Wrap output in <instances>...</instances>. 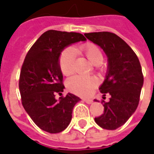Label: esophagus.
I'll return each mask as SVG.
<instances>
[{
	"label": "esophagus",
	"instance_id": "34e87169",
	"mask_svg": "<svg viewBox=\"0 0 154 154\" xmlns=\"http://www.w3.org/2000/svg\"><path fill=\"white\" fill-rule=\"evenodd\" d=\"M83 101H84V102H86L87 104H88V105H90V104H92V103H93V100H92V99H90V98H84V99H83Z\"/></svg>",
	"mask_w": 154,
	"mask_h": 154
}]
</instances>
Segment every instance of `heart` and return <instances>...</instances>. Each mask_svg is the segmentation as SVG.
<instances>
[{
	"label": "heart",
	"instance_id": "1",
	"mask_svg": "<svg viewBox=\"0 0 154 154\" xmlns=\"http://www.w3.org/2000/svg\"><path fill=\"white\" fill-rule=\"evenodd\" d=\"M83 53L87 58L95 66H98L103 62V53L101 49L93 43H86L77 49ZM76 50L73 48H65L59 57V66L65 75H70L75 71ZM97 85V80L91 76L74 75L69 78L66 82L67 88L72 93L86 97L91 94Z\"/></svg>",
	"mask_w": 154,
	"mask_h": 154
}]
</instances>
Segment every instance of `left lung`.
I'll list each match as a JSON object with an SVG mask.
<instances>
[{
    "label": "left lung",
    "mask_w": 154,
    "mask_h": 154,
    "mask_svg": "<svg viewBox=\"0 0 154 154\" xmlns=\"http://www.w3.org/2000/svg\"><path fill=\"white\" fill-rule=\"evenodd\" d=\"M85 36L104 50L108 61L106 79L99 89L111 97L104 101V113L95 122L105 129L114 130L125 124L137 108L144 84L141 65L132 48L115 33L98 32Z\"/></svg>",
    "instance_id": "8db88e82"
}]
</instances>
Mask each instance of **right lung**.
<instances>
[{
  "instance_id": "right-lung-1",
  "label": "right lung",
  "mask_w": 154,
  "mask_h": 154,
  "mask_svg": "<svg viewBox=\"0 0 154 154\" xmlns=\"http://www.w3.org/2000/svg\"><path fill=\"white\" fill-rule=\"evenodd\" d=\"M79 32L48 30L28 51L20 72L19 91L22 105L32 122L48 133H59L71 122L72 109L81 98L64 91L63 74L59 66L61 52L73 43L85 42Z\"/></svg>"
}]
</instances>
